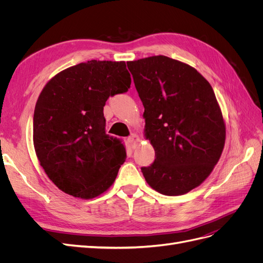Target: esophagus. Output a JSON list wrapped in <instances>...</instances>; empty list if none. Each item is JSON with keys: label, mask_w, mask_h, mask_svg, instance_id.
Instances as JSON below:
<instances>
[{"label": "esophagus", "mask_w": 263, "mask_h": 263, "mask_svg": "<svg viewBox=\"0 0 263 263\" xmlns=\"http://www.w3.org/2000/svg\"><path fill=\"white\" fill-rule=\"evenodd\" d=\"M127 140H128V142L130 144V146H132L133 148H135V147H136V145L138 144L139 138H138V136H137L136 134H132L130 136L128 137V139H127Z\"/></svg>", "instance_id": "1"}]
</instances>
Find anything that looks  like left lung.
<instances>
[{
  "label": "left lung",
  "instance_id": "left-lung-1",
  "mask_svg": "<svg viewBox=\"0 0 263 263\" xmlns=\"http://www.w3.org/2000/svg\"><path fill=\"white\" fill-rule=\"evenodd\" d=\"M127 67L156 153L141 172L161 194H185L210 176L224 148L225 124L213 87L194 68L165 55L129 61Z\"/></svg>",
  "mask_w": 263,
  "mask_h": 263
}]
</instances>
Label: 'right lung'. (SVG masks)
Masks as SVG:
<instances>
[{
  "instance_id": "obj_1",
  "label": "right lung",
  "mask_w": 263,
  "mask_h": 263,
  "mask_svg": "<svg viewBox=\"0 0 263 263\" xmlns=\"http://www.w3.org/2000/svg\"><path fill=\"white\" fill-rule=\"evenodd\" d=\"M124 61L91 60L46 84L34 112V146L48 178L63 192L93 198L113 184L126 159L122 139L105 132L104 105L128 91Z\"/></svg>"
}]
</instances>
